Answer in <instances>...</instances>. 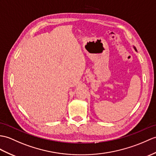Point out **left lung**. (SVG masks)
<instances>
[{"label": "left lung", "instance_id": "left-lung-1", "mask_svg": "<svg viewBox=\"0 0 156 156\" xmlns=\"http://www.w3.org/2000/svg\"><path fill=\"white\" fill-rule=\"evenodd\" d=\"M133 48H134V49H135V50H136V51H137V50H136V47H135V46H133Z\"/></svg>", "mask_w": 156, "mask_h": 156}]
</instances>
